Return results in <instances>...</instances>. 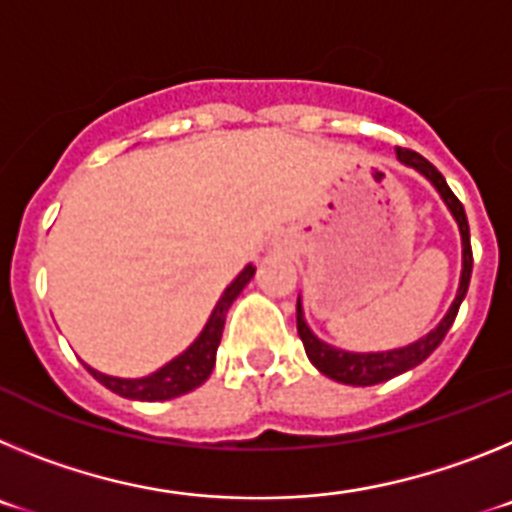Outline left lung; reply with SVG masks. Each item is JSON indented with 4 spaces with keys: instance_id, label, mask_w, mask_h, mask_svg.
<instances>
[{
    "instance_id": "8db88e82",
    "label": "left lung",
    "mask_w": 512,
    "mask_h": 512,
    "mask_svg": "<svg viewBox=\"0 0 512 512\" xmlns=\"http://www.w3.org/2000/svg\"><path fill=\"white\" fill-rule=\"evenodd\" d=\"M395 156L402 166L415 169L420 176H425L428 182L433 184L438 194H441L443 205L449 207L451 217L459 225L461 235V277H459V289H456V297L451 302V307L446 310V315L441 318V323L425 333L418 341L408 343V346L390 348V351H346V348L330 346V343L320 341L315 333L310 330L305 320V307H302V297H297V333H300L302 343H305V354L312 361V366L318 369L325 377L336 379L341 384H351V387H372V384L387 382V379L397 377V374H405L410 369H415L418 364H423L428 356L441 346V341L446 338L449 328L454 325L456 312L459 305L467 297L469 279H472V246H469V223L464 205L456 200V194L451 192L446 179L441 176V171L425 161L420 153L408 151V148H395Z\"/></svg>"
}]
</instances>
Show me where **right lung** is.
<instances>
[{"mask_svg": "<svg viewBox=\"0 0 512 512\" xmlns=\"http://www.w3.org/2000/svg\"><path fill=\"white\" fill-rule=\"evenodd\" d=\"M256 274V266L248 264L246 269L233 279V282L225 287V292L220 295L217 305L212 307L210 318H207L205 328L200 330V336L194 338L182 354L174 356L169 364H164L161 369H156L153 374L138 379H125V377H110V374H102L97 369H92L89 364H84L89 369L97 382H102L107 390H112L115 395L128 397V400H140V402H161L171 400V397H182L187 392L197 390L202 382H207V377L215 369V356L217 346H220V338H223L225 328V315H228V307L233 305V300L243 292L248 282Z\"/></svg>", "mask_w": 512, "mask_h": 512, "instance_id": "add662e5", "label": "right lung"}]
</instances>
